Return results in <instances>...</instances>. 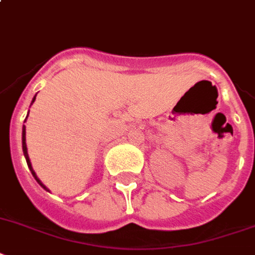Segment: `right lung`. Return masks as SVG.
Listing matches in <instances>:
<instances>
[{"mask_svg":"<svg viewBox=\"0 0 255 255\" xmlns=\"http://www.w3.org/2000/svg\"><path fill=\"white\" fill-rule=\"evenodd\" d=\"M35 99H36V96H35V98L32 99V103L35 102ZM32 103H31V104H32ZM26 119H27V117H26ZM22 147H23V153H24V157H26L27 165H28L29 170H31V173H32V176H33V177H35V180H36L37 182H39V185H40V186H41V188H44V189H45V190H48V189L45 188V186H44V184H43V182H41V181H40L39 178H37L36 173H35V170L32 169V165H31V161H29L28 152H27V146H26V126H24V125H23V130H22ZM48 191H49V190H48Z\"/></svg>","mask_w":255,"mask_h":255,"instance_id":"right-lung-1","label":"right lung"}]
</instances>
